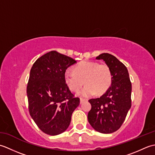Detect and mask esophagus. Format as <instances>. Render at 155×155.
Listing matches in <instances>:
<instances>
[{
  "label": "esophagus",
  "mask_w": 155,
  "mask_h": 155,
  "mask_svg": "<svg viewBox=\"0 0 155 155\" xmlns=\"http://www.w3.org/2000/svg\"><path fill=\"white\" fill-rule=\"evenodd\" d=\"M87 101V99H84V98H81V99H80V103H81V104H82V103H83L84 101Z\"/></svg>",
  "instance_id": "obj_1"
}]
</instances>
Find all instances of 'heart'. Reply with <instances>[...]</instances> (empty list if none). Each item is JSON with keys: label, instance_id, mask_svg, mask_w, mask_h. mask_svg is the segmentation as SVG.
I'll return each mask as SVG.
<instances>
[{"label": "heart", "instance_id": "obj_1", "mask_svg": "<svg viewBox=\"0 0 155 155\" xmlns=\"http://www.w3.org/2000/svg\"><path fill=\"white\" fill-rule=\"evenodd\" d=\"M64 78L71 91L77 92L84 83L86 84L79 92L81 96L85 97H90L95 93L97 94L104 93L110 87L113 80L111 70L107 64L87 61L76 64L73 72L66 71Z\"/></svg>", "mask_w": 155, "mask_h": 155}]
</instances>
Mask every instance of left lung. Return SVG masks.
Returning a JSON list of instances; mask_svg holds the SVG:
<instances>
[{"instance_id": "8db88e82", "label": "left lung", "mask_w": 155, "mask_h": 155, "mask_svg": "<svg viewBox=\"0 0 155 155\" xmlns=\"http://www.w3.org/2000/svg\"><path fill=\"white\" fill-rule=\"evenodd\" d=\"M96 58L103 59L110 67L113 80L104 94L88 101L91 109L88 120L98 132L109 134L119 129L131 107L132 85L127 67L114 56L103 53Z\"/></svg>"}]
</instances>
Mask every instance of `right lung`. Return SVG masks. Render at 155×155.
Segmentation results:
<instances>
[{
    "label": "right lung",
    "mask_w": 155,
    "mask_h": 155,
    "mask_svg": "<svg viewBox=\"0 0 155 155\" xmlns=\"http://www.w3.org/2000/svg\"><path fill=\"white\" fill-rule=\"evenodd\" d=\"M73 58L52 51L32 65L27 88L28 110L42 132L54 136L63 133L71 123L73 111L80 104L64 81Z\"/></svg>",
    "instance_id": "obj_1"
}]
</instances>
